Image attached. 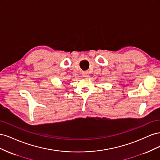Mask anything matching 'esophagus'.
Masks as SVG:
<instances>
[{"label": "esophagus", "mask_w": 160, "mask_h": 160, "mask_svg": "<svg viewBox=\"0 0 160 160\" xmlns=\"http://www.w3.org/2000/svg\"><path fill=\"white\" fill-rule=\"evenodd\" d=\"M83 76L84 77H89V72L88 71H83Z\"/></svg>", "instance_id": "esophagus-1"}]
</instances>
